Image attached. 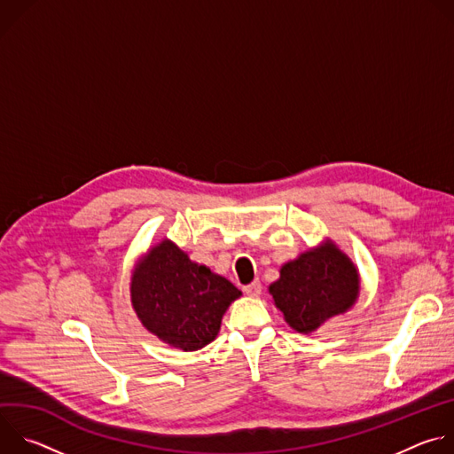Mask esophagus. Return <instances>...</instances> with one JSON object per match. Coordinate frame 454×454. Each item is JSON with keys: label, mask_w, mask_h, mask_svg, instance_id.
Here are the masks:
<instances>
[{"label": "esophagus", "mask_w": 454, "mask_h": 454, "mask_svg": "<svg viewBox=\"0 0 454 454\" xmlns=\"http://www.w3.org/2000/svg\"><path fill=\"white\" fill-rule=\"evenodd\" d=\"M242 291H244L247 296H258V294L262 293V286H261V282L254 280V282H251V284L244 286V287H242Z\"/></svg>", "instance_id": "obj_1"}]
</instances>
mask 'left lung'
<instances>
[{"label":"left lung","mask_w":454,"mask_h":454,"mask_svg":"<svg viewBox=\"0 0 454 454\" xmlns=\"http://www.w3.org/2000/svg\"><path fill=\"white\" fill-rule=\"evenodd\" d=\"M268 289L287 325L300 334H312L356 305L361 277L352 258L333 239H325L286 262Z\"/></svg>","instance_id":"left-lung-1"}]
</instances>
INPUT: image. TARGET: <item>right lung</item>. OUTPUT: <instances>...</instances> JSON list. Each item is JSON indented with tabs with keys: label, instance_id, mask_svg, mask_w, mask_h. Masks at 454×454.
<instances>
[{
	"label": "right lung",
	"instance_id": "obj_1",
	"mask_svg": "<svg viewBox=\"0 0 454 454\" xmlns=\"http://www.w3.org/2000/svg\"><path fill=\"white\" fill-rule=\"evenodd\" d=\"M129 291L142 325L160 341L184 352L212 343L224 312L242 294L224 277L190 261L170 239L138 258Z\"/></svg>",
	"mask_w": 454,
	"mask_h": 454
}]
</instances>
